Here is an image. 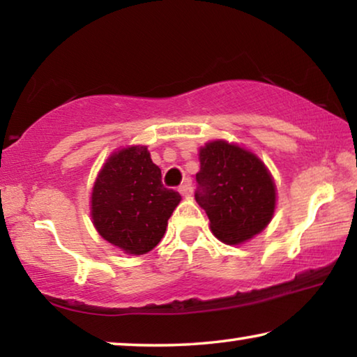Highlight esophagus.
<instances>
[{
    "mask_svg": "<svg viewBox=\"0 0 357 357\" xmlns=\"http://www.w3.org/2000/svg\"><path fill=\"white\" fill-rule=\"evenodd\" d=\"M179 194L184 197H189L192 194V184H190V181H184V183L179 185Z\"/></svg>",
    "mask_w": 357,
    "mask_h": 357,
    "instance_id": "obj_1",
    "label": "esophagus"
}]
</instances>
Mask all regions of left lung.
I'll return each instance as SVG.
<instances>
[{
  "mask_svg": "<svg viewBox=\"0 0 357 357\" xmlns=\"http://www.w3.org/2000/svg\"><path fill=\"white\" fill-rule=\"evenodd\" d=\"M195 200L205 210L216 238L241 245L269 225L275 210V184L266 165L237 144L216 139L199 151Z\"/></svg>",
  "mask_w": 357,
  "mask_h": 357,
  "instance_id": "8db88e82",
  "label": "left lung"
}]
</instances>
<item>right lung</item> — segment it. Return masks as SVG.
Instances as JSON below:
<instances>
[{"label":"right lung","instance_id":"obj_1","mask_svg":"<svg viewBox=\"0 0 357 357\" xmlns=\"http://www.w3.org/2000/svg\"><path fill=\"white\" fill-rule=\"evenodd\" d=\"M181 195L162 184V172L146 146L115 151L98 173L91 192V220L112 245L146 255L165 236Z\"/></svg>","mask_w":357,"mask_h":357}]
</instances>
